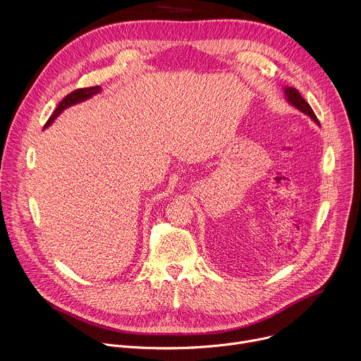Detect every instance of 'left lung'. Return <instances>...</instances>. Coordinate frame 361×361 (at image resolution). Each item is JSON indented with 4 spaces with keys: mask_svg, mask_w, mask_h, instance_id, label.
Returning a JSON list of instances; mask_svg holds the SVG:
<instances>
[{
    "mask_svg": "<svg viewBox=\"0 0 361 361\" xmlns=\"http://www.w3.org/2000/svg\"><path fill=\"white\" fill-rule=\"evenodd\" d=\"M284 94H286L287 101L290 102L291 106H294V107H295L297 110H300L301 113L307 114L314 123H317V124L320 126V123H319V120H317V117H316L313 109H312L310 104H308V102L301 97V94H300L295 88H293V87H286Z\"/></svg>",
    "mask_w": 361,
    "mask_h": 361,
    "instance_id": "8db88e82",
    "label": "left lung"
}]
</instances>
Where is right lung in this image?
Segmentation results:
<instances>
[{
  "label": "right lung",
  "instance_id": "obj_1",
  "mask_svg": "<svg viewBox=\"0 0 361 361\" xmlns=\"http://www.w3.org/2000/svg\"><path fill=\"white\" fill-rule=\"evenodd\" d=\"M101 91V87L99 85H95V87H87V88H78V90H74L73 92H70L68 95H66L63 99H61V102L59 104V107L56 109V111L53 113V116H51L49 118H48V121L45 123V126L44 127H48L51 123H53L67 107H70V106H74V104H77V102H81V101H84V99H88L90 97H92L94 94H97V92H99Z\"/></svg>",
  "mask_w": 361,
  "mask_h": 361
}]
</instances>
